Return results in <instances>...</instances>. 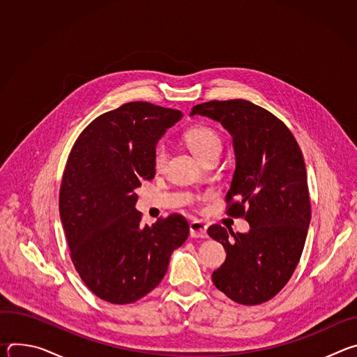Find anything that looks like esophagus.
Masks as SVG:
<instances>
[{"mask_svg":"<svg viewBox=\"0 0 357 357\" xmlns=\"http://www.w3.org/2000/svg\"><path fill=\"white\" fill-rule=\"evenodd\" d=\"M190 236L195 238H206L208 237V226L200 220H195L189 225Z\"/></svg>","mask_w":357,"mask_h":357,"instance_id":"obj_1","label":"esophagus"}]
</instances>
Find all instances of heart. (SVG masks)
I'll list each match as a JSON object with an SVG mask.
<instances>
[{
    "label": "heart",
    "mask_w": 357,
    "mask_h": 357,
    "mask_svg": "<svg viewBox=\"0 0 357 357\" xmlns=\"http://www.w3.org/2000/svg\"><path fill=\"white\" fill-rule=\"evenodd\" d=\"M186 145L193 152V155L202 162L211 155H219L222 151V138L216 130L209 126H195L189 128L183 135ZM167 161V148L160 144L154 154V165L160 171Z\"/></svg>",
    "instance_id": "1"
}]
</instances>
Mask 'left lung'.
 <instances>
[{"mask_svg":"<svg viewBox=\"0 0 357 357\" xmlns=\"http://www.w3.org/2000/svg\"><path fill=\"white\" fill-rule=\"evenodd\" d=\"M196 114L220 123L233 138L236 169L226 200L236 202L227 213L250 225L236 234L209 227L227 252L213 284L237 303H263L289 281L307 240L311 202L302 152L281 120L247 100H213L195 106Z\"/></svg>","mask_w":357,"mask_h":357,"instance_id":"1","label":"left lung"}]
</instances>
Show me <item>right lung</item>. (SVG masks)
Listing matches in <instances>:
<instances>
[{
  "mask_svg": "<svg viewBox=\"0 0 357 357\" xmlns=\"http://www.w3.org/2000/svg\"><path fill=\"white\" fill-rule=\"evenodd\" d=\"M181 119L179 110L132 101L91 121L69 154L61 222L80 278L107 302L131 303L154 289L189 236L181 215L142 226L135 209V189L155 176L157 144Z\"/></svg>",
  "mask_w": 357,
  "mask_h": 357,
  "instance_id": "1",
  "label": "right lung"
}]
</instances>
